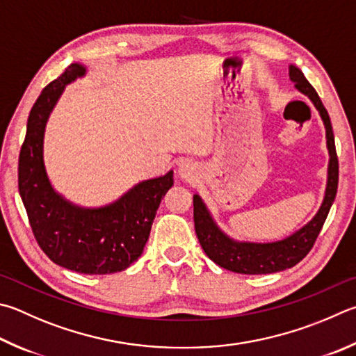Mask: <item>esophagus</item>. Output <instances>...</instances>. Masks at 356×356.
<instances>
[{"instance_id": "34e87169", "label": "esophagus", "mask_w": 356, "mask_h": 356, "mask_svg": "<svg viewBox=\"0 0 356 356\" xmlns=\"http://www.w3.org/2000/svg\"><path fill=\"white\" fill-rule=\"evenodd\" d=\"M179 176L184 180H191L195 177V166L191 163H180L179 165Z\"/></svg>"}]
</instances>
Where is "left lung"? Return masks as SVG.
Segmentation results:
<instances>
[{
	"label": "left lung",
	"mask_w": 356,
	"mask_h": 356,
	"mask_svg": "<svg viewBox=\"0 0 356 356\" xmlns=\"http://www.w3.org/2000/svg\"><path fill=\"white\" fill-rule=\"evenodd\" d=\"M289 77L296 83V87L303 95H307L313 104L318 108L324 124L327 129V146L330 152V165H328V180L324 202H322L319 211L309 221L305 227L296 232L286 240L268 243V244H255V243H236L225 236L221 230L213 222L209 210L197 195L193 196V205H195V229L197 240L202 245L204 252L211 261L229 270L238 274H270L285 270L288 268L296 266L297 263L307 257V254L316 243L319 232L322 230L328 211L336 197L338 191V179H339V163L336 156L334 137L332 121L328 116L327 108L322 104L319 95L316 93L312 83L307 81L302 71L297 67H289Z\"/></svg>",
	"instance_id": "left-lung-1"
}]
</instances>
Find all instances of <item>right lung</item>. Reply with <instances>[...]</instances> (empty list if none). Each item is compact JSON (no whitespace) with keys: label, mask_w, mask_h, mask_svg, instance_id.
I'll list each match as a JSON object with an SVG mask.
<instances>
[{"label":"right lung","mask_w":356,"mask_h":356,"mask_svg":"<svg viewBox=\"0 0 356 356\" xmlns=\"http://www.w3.org/2000/svg\"><path fill=\"white\" fill-rule=\"evenodd\" d=\"M83 74L79 63L70 65L32 106L18 157V191L32 234L51 261L81 274H113L143 254L159 205L174 184L172 171L135 185L102 209H79L57 195L43 165L44 126L67 83Z\"/></svg>","instance_id":"right-lung-1"}]
</instances>
